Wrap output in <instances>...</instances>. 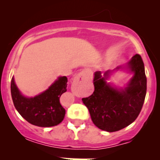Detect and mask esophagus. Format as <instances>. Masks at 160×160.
Returning a JSON list of instances; mask_svg holds the SVG:
<instances>
[{
    "label": "esophagus",
    "instance_id": "34e87169",
    "mask_svg": "<svg viewBox=\"0 0 160 160\" xmlns=\"http://www.w3.org/2000/svg\"><path fill=\"white\" fill-rule=\"evenodd\" d=\"M87 81H88V72L87 70H82L78 73L73 78V82H72V89L73 90H76L78 87L82 86L85 83H87Z\"/></svg>",
    "mask_w": 160,
    "mask_h": 160
}]
</instances>
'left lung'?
<instances>
[{"instance_id": "1", "label": "left lung", "mask_w": 160, "mask_h": 160, "mask_svg": "<svg viewBox=\"0 0 160 160\" xmlns=\"http://www.w3.org/2000/svg\"><path fill=\"white\" fill-rule=\"evenodd\" d=\"M128 67L135 75L127 88L118 90L107 84L106 77L110 70L103 78L100 72H96L94 93L82 98L94 124L102 131L114 132L123 129L136 119L142 110L147 93V77L140 55L133 56Z\"/></svg>"}]
</instances>
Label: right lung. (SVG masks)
I'll use <instances>...</instances> for the list:
<instances>
[{"instance_id": "1", "label": "right lung", "mask_w": 160, "mask_h": 160, "mask_svg": "<svg viewBox=\"0 0 160 160\" xmlns=\"http://www.w3.org/2000/svg\"><path fill=\"white\" fill-rule=\"evenodd\" d=\"M66 87L67 78L60 77L45 92L25 98L19 92L13 77L11 80V94L17 111L29 123L42 128L57 126L63 120L66 110L61 105L60 97Z\"/></svg>"}]
</instances>
